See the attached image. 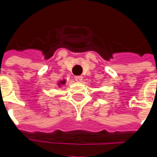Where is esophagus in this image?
Segmentation results:
<instances>
[{"label": "esophagus", "instance_id": "1", "mask_svg": "<svg viewBox=\"0 0 157 157\" xmlns=\"http://www.w3.org/2000/svg\"><path fill=\"white\" fill-rule=\"evenodd\" d=\"M83 79V77L82 76H76L75 77V80L78 82H80Z\"/></svg>", "mask_w": 157, "mask_h": 157}]
</instances>
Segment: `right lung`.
<instances>
[{
	"label": "right lung",
	"instance_id": "right-lung-1",
	"mask_svg": "<svg viewBox=\"0 0 157 157\" xmlns=\"http://www.w3.org/2000/svg\"><path fill=\"white\" fill-rule=\"evenodd\" d=\"M60 83H62V84H64V83H65V81L63 80V81H61V82H60Z\"/></svg>",
	"mask_w": 157,
	"mask_h": 157
}]
</instances>
